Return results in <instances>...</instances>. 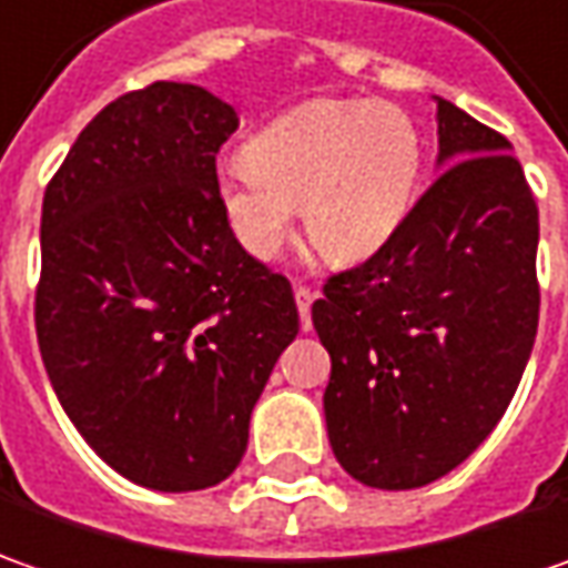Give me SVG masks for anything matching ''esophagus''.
<instances>
[{"label":"esophagus","instance_id":"esophagus-1","mask_svg":"<svg viewBox=\"0 0 568 568\" xmlns=\"http://www.w3.org/2000/svg\"><path fill=\"white\" fill-rule=\"evenodd\" d=\"M314 292L304 288V285H295V304H298V314H302V326L307 329L311 326V304H314Z\"/></svg>","mask_w":568,"mask_h":568}]
</instances>
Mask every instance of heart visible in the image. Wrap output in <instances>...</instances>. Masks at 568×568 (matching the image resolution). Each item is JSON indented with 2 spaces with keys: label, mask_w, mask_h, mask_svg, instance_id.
<instances>
[{
  "label": "heart",
  "mask_w": 568,
  "mask_h": 568,
  "mask_svg": "<svg viewBox=\"0 0 568 568\" xmlns=\"http://www.w3.org/2000/svg\"><path fill=\"white\" fill-rule=\"evenodd\" d=\"M424 138L383 100H311L261 125L216 175V201L239 245L276 261L298 206L329 264H364L399 239L418 204Z\"/></svg>",
  "instance_id": "1"
}]
</instances>
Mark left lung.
I'll return each instance as SVG.
<instances>
[{
	"instance_id": "obj_1",
	"label": "left lung",
	"mask_w": 568,
	"mask_h": 568,
	"mask_svg": "<svg viewBox=\"0 0 568 568\" xmlns=\"http://www.w3.org/2000/svg\"><path fill=\"white\" fill-rule=\"evenodd\" d=\"M437 103V182L393 245L329 276L311 321L329 352L326 434L355 480L412 490L490 437L531 358L538 204L513 144Z\"/></svg>"
}]
</instances>
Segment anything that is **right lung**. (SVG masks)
I'll return each instance as SVG.
<instances>
[{
  "instance_id": "right-lung-1",
  "label": "right lung",
  "mask_w": 568,
  "mask_h": 568,
  "mask_svg": "<svg viewBox=\"0 0 568 568\" xmlns=\"http://www.w3.org/2000/svg\"><path fill=\"white\" fill-rule=\"evenodd\" d=\"M235 109L156 81L100 109L43 194L37 343L90 449L163 494L206 490L247 449L270 371L298 336L292 285L216 201Z\"/></svg>"
}]
</instances>
